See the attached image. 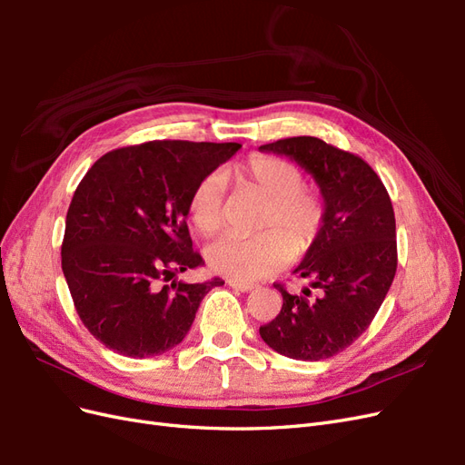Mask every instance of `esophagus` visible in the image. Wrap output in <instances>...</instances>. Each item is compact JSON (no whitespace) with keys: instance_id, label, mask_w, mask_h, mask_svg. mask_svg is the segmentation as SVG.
<instances>
[{"instance_id":"obj_1","label":"esophagus","mask_w":465,"mask_h":465,"mask_svg":"<svg viewBox=\"0 0 465 465\" xmlns=\"http://www.w3.org/2000/svg\"><path fill=\"white\" fill-rule=\"evenodd\" d=\"M227 283L232 287V289H236V291H242V292H248V291H252V289H256V285L254 283H241V281H227Z\"/></svg>"}]
</instances>
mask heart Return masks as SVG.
Segmentation results:
<instances>
[{
    "label": "heart",
    "mask_w": 465,
    "mask_h": 465,
    "mask_svg": "<svg viewBox=\"0 0 465 465\" xmlns=\"http://www.w3.org/2000/svg\"><path fill=\"white\" fill-rule=\"evenodd\" d=\"M238 190L263 198L256 231L250 238L223 236L211 244L205 258L211 270L234 281H256L287 265L292 252L304 254L316 242L326 217L322 193L302 182V173L291 161L273 154H250L229 168ZM223 180L209 174L200 180L190 198V219L203 236L223 227Z\"/></svg>",
    "instance_id": "1"
}]
</instances>
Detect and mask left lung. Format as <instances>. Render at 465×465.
I'll use <instances>...</instances> for the list:
<instances>
[{
    "mask_svg": "<svg viewBox=\"0 0 465 465\" xmlns=\"http://www.w3.org/2000/svg\"><path fill=\"white\" fill-rule=\"evenodd\" d=\"M311 173L326 203L322 231L294 270L311 279L304 294L275 285L283 306L260 328L277 353L322 361L341 353L371 326L396 275V217L382 180L353 153L301 135L262 145Z\"/></svg>",
    "mask_w": 465,
    "mask_h": 465,
    "instance_id": "1",
    "label": "left lung"
}]
</instances>
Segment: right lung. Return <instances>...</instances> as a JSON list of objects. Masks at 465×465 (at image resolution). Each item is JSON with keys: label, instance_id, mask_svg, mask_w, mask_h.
Here are the masks:
<instances>
[{"label": "right lung", "instance_id": "add662e5", "mask_svg": "<svg viewBox=\"0 0 465 465\" xmlns=\"http://www.w3.org/2000/svg\"><path fill=\"white\" fill-rule=\"evenodd\" d=\"M241 147L178 139L130 145L103 154L79 182L62 270L81 322L114 353L145 359L171 351L202 299L224 283L174 275L203 265L186 224L193 188Z\"/></svg>", "mask_w": 465, "mask_h": 465}]
</instances>
